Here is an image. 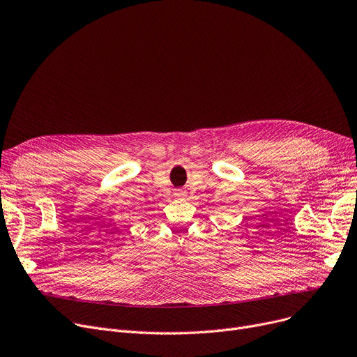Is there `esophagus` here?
I'll return each mask as SVG.
<instances>
[{"mask_svg": "<svg viewBox=\"0 0 357 357\" xmlns=\"http://www.w3.org/2000/svg\"><path fill=\"white\" fill-rule=\"evenodd\" d=\"M175 197H176V198H185V197H186V192L182 191V190H178V191L175 192Z\"/></svg>", "mask_w": 357, "mask_h": 357, "instance_id": "esophagus-1", "label": "esophagus"}]
</instances>
